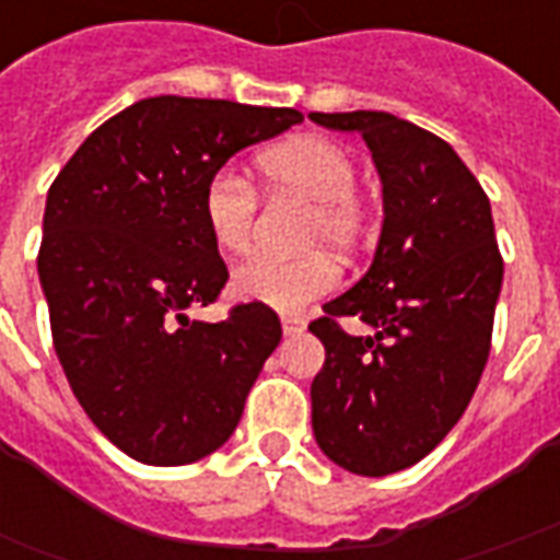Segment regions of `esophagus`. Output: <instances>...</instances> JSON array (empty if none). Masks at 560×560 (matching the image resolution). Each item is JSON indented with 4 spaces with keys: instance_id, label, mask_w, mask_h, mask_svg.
<instances>
[{
    "instance_id": "1",
    "label": "esophagus",
    "mask_w": 560,
    "mask_h": 560,
    "mask_svg": "<svg viewBox=\"0 0 560 560\" xmlns=\"http://www.w3.org/2000/svg\"><path fill=\"white\" fill-rule=\"evenodd\" d=\"M281 329H284V336H296V332H303L305 329V317L281 315Z\"/></svg>"
}]
</instances>
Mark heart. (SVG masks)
<instances>
[{"instance_id":"b5f03b06","label":"heart","mask_w":560,"mask_h":560,"mask_svg":"<svg viewBox=\"0 0 560 560\" xmlns=\"http://www.w3.org/2000/svg\"><path fill=\"white\" fill-rule=\"evenodd\" d=\"M257 176L269 191H291L312 200L308 243L351 248L365 231V209L353 195L357 161L336 140L320 135L284 140L257 159ZM257 197L240 173L224 171L209 176L203 188V221L209 240L224 255H245L255 240ZM339 284V267L324 252L293 257H252L233 269L231 288L240 300L269 305L279 312H300L317 296H327Z\"/></svg>"}]
</instances>
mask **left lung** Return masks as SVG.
Wrapping results in <instances>:
<instances>
[{"label":"left lung","instance_id":"1","mask_svg":"<svg viewBox=\"0 0 560 560\" xmlns=\"http://www.w3.org/2000/svg\"><path fill=\"white\" fill-rule=\"evenodd\" d=\"M308 116L363 135L384 195L372 267L308 324L327 351L312 429L339 468L387 477L429 456L468 408L504 260L489 197L446 140L384 110ZM336 316H360L373 336L348 337Z\"/></svg>","mask_w":560,"mask_h":560}]
</instances>
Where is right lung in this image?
I'll use <instances>...</instances> for the list:
<instances>
[{
  "mask_svg": "<svg viewBox=\"0 0 560 560\" xmlns=\"http://www.w3.org/2000/svg\"><path fill=\"white\" fill-rule=\"evenodd\" d=\"M300 122L291 107L143 98L95 128L47 191L38 279L56 357L98 432L143 465L215 453L279 348L267 305L219 324L188 308L228 281L203 221L209 176Z\"/></svg>",
  "mask_w": 560,
  "mask_h": 560,
  "instance_id": "right-lung-1",
  "label": "right lung"
}]
</instances>
